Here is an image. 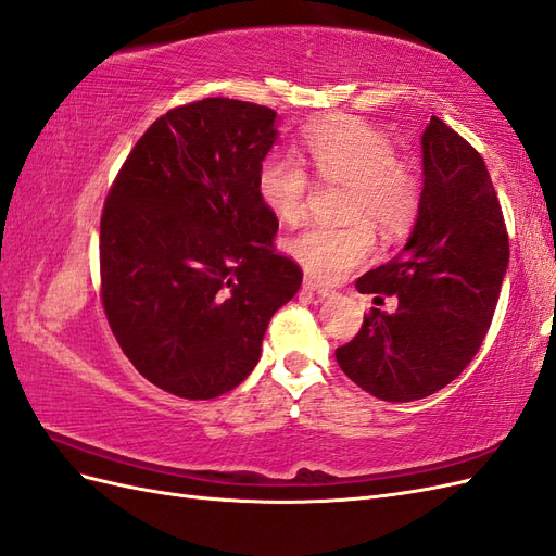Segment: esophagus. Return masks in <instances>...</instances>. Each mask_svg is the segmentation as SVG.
<instances>
[{
    "label": "esophagus",
    "instance_id": "esophagus-1",
    "mask_svg": "<svg viewBox=\"0 0 556 556\" xmlns=\"http://www.w3.org/2000/svg\"><path fill=\"white\" fill-rule=\"evenodd\" d=\"M304 288L311 290V292H315V294H319V296H331V294H333L331 288H327V285L317 282V280H313V278H304Z\"/></svg>",
    "mask_w": 556,
    "mask_h": 556
}]
</instances>
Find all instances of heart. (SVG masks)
<instances>
[{
	"mask_svg": "<svg viewBox=\"0 0 556 556\" xmlns=\"http://www.w3.org/2000/svg\"><path fill=\"white\" fill-rule=\"evenodd\" d=\"M304 157L325 180L350 182L345 204L348 225L313 223L294 231L285 243L288 255L317 278H336L374 252V231L401 237L419 208V182L396 160L392 141L357 117H341L311 127L304 134ZM311 178L296 157L268 155L257 176L264 206L285 223L304 213Z\"/></svg>",
	"mask_w": 556,
	"mask_h": 556,
	"instance_id": "heart-1",
	"label": "heart"
}]
</instances>
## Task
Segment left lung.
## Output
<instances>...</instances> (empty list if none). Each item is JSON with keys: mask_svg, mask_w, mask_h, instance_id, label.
Returning a JSON list of instances; mask_svg holds the SVG:
<instances>
[{"mask_svg": "<svg viewBox=\"0 0 556 556\" xmlns=\"http://www.w3.org/2000/svg\"><path fill=\"white\" fill-rule=\"evenodd\" d=\"M422 176L406 245L355 285L362 294H396L399 306L371 308L355 341L336 350L352 382L392 403L443 390L476 357L510 260L484 160L435 115L422 134Z\"/></svg>", "mask_w": 556, "mask_h": 556, "instance_id": "obj_1", "label": "left lung"}]
</instances>
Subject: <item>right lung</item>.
Here are the masks:
<instances>
[{"mask_svg":"<svg viewBox=\"0 0 556 556\" xmlns=\"http://www.w3.org/2000/svg\"><path fill=\"white\" fill-rule=\"evenodd\" d=\"M276 111L208 97L146 129L106 197L99 264L111 331L137 371L182 399L241 384L301 268L274 250L257 176Z\"/></svg>","mask_w":556,"mask_h":556,"instance_id":"obj_1","label":"right lung"}]
</instances>
